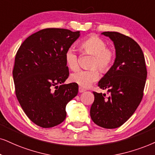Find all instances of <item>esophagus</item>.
Instances as JSON below:
<instances>
[{"instance_id": "34e87169", "label": "esophagus", "mask_w": 155, "mask_h": 155, "mask_svg": "<svg viewBox=\"0 0 155 155\" xmlns=\"http://www.w3.org/2000/svg\"><path fill=\"white\" fill-rule=\"evenodd\" d=\"M79 91L80 92V93H82V92H84V91H85V89H82L81 87H79Z\"/></svg>"}]
</instances>
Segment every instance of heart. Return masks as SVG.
<instances>
[{"label":"heart","instance_id":"heart-1","mask_svg":"<svg viewBox=\"0 0 155 155\" xmlns=\"http://www.w3.org/2000/svg\"><path fill=\"white\" fill-rule=\"evenodd\" d=\"M82 53L93 56L89 64V70H80L72 74L71 80L81 88H87L99 79V73H106L110 69L114 61V52L107 48L103 39L96 36H91L83 41L80 44ZM65 61L68 67L72 71L79 68L78 56L73 48H68L65 54Z\"/></svg>","mask_w":155,"mask_h":155}]
</instances>
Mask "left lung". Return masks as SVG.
Wrapping results in <instances>:
<instances>
[{
    "label": "left lung",
    "instance_id": "left-lung-1",
    "mask_svg": "<svg viewBox=\"0 0 155 155\" xmlns=\"http://www.w3.org/2000/svg\"><path fill=\"white\" fill-rule=\"evenodd\" d=\"M101 34L113 41L116 58L98 84L100 89H107L109 97L94 91L90 116L98 126L114 129L126 122L140 104L147 72L142 48L134 40L118 32Z\"/></svg>",
    "mask_w": 155,
    "mask_h": 155
}]
</instances>
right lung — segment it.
Here are the masks:
<instances>
[{
    "label": "right lung",
    "mask_w": 155,
    "mask_h": 155,
    "mask_svg": "<svg viewBox=\"0 0 155 155\" xmlns=\"http://www.w3.org/2000/svg\"><path fill=\"white\" fill-rule=\"evenodd\" d=\"M79 36L80 31L43 29L18 50L13 70L15 95L27 117L39 127L63 122L66 104L77 95V84L64 83L69 75L66 51Z\"/></svg>",
    "instance_id": "1"
}]
</instances>
